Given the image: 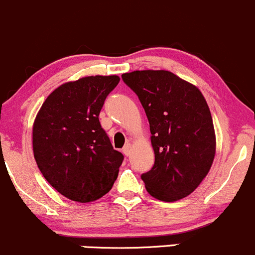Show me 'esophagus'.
<instances>
[{
	"label": "esophagus",
	"instance_id": "esophagus-1",
	"mask_svg": "<svg viewBox=\"0 0 255 255\" xmlns=\"http://www.w3.org/2000/svg\"><path fill=\"white\" fill-rule=\"evenodd\" d=\"M130 151H131V144L130 143H128V144H125L124 148H123V153H124L127 156H128L130 155Z\"/></svg>",
	"mask_w": 255,
	"mask_h": 255
}]
</instances>
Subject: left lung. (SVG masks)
Returning <instances> with one entry per match:
<instances>
[{"instance_id":"left-lung-1","label":"left lung","mask_w":255,"mask_h":255,"mask_svg":"<svg viewBox=\"0 0 255 255\" xmlns=\"http://www.w3.org/2000/svg\"><path fill=\"white\" fill-rule=\"evenodd\" d=\"M147 114L155 161L141 178L151 196L172 202L193 193L216 155L210 108L195 85L170 71L122 74Z\"/></svg>"}]
</instances>
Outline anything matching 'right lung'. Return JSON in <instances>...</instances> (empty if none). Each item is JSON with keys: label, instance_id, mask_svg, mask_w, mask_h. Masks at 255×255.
Masks as SVG:
<instances>
[{"label": "right lung", "instance_id": "obj_1", "mask_svg": "<svg viewBox=\"0 0 255 255\" xmlns=\"http://www.w3.org/2000/svg\"><path fill=\"white\" fill-rule=\"evenodd\" d=\"M118 76H90L56 88L32 128L37 166L61 195L91 202L112 189L124 155L113 149L99 114Z\"/></svg>", "mask_w": 255, "mask_h": 255}]
</instances>
